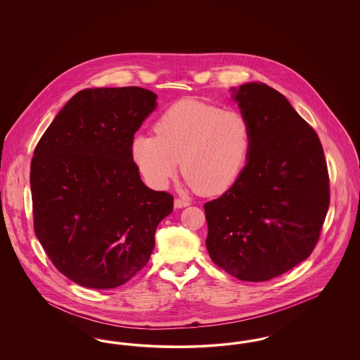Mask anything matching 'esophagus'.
<instances>
[{
	"label": "esophagus",
	"mask_w": 360,
	"mask_h": 360,
	"mask_svg": "<svg viewBox=\"0 0 360 360\" xmlns=\"http://www.w3.org/2000/svg\"><path fill=\"white\" fill-rule=\"evenodd\" d=\"M190 205V202L186 201V200H182V198H176L175 201H174V206L175 207H185V206Z\"/></svg>",
	"instance_id": "1"
}]
</instances>
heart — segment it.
Returning <instances> with one entry per match:
<instances>
[{
	"instance_id": "b5f03b06",
	"label": "heart",
	"mask_w": 360,
	"mask_h": 360,
	"mask_svg": "<svg viewBox=\"0 0 360 360\" xmlns=\"http://www.w3.org/2000/svg\"><path fill=\"white\" fill-rule=\"evenodd\" d=\"M154 131L156 136L134 139L132 155L155 188H166L181 163L188 188L202 195L223 194L239 179L252 147L245 115L190 98L170 105Z\"/></svg>"
}]
</instances>
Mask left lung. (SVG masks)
Returning a JSON list of instances; mask_svg holds the SVG:
<instances>
[{
  "instance_id": "obj_1",
  "label": "left lung",
  "mask_w": 360,
  "mask_h": 360,
  "mask_svg": "<svg viewBox=\"0 0 360 360\" xmlns=\"http://www.w3.org/2000/svg\"><path fill=\"white\" fill-rule=\"evenodd\" d=\"M252 125V147L239 179L204 205L206 248L228 274L264 282L314 250L329 207L321 141L283 94L266 84L233 89Z\"/></svg>"
}]
</instances>
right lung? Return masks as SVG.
I'll list each match as a JSON object with an SVG mask.
<instances>
[{
	"instance_id": "1",
	"label": "right lung",
	"mask_w": 360,
	"mask_h": 360,
	"mask_svg": "<svg viewBox=\"0 0 360 360\" xmlns=\"http://www.w3.org/2000/svg\"><path fill=\"white\" fill-rule=\"evenodd\" d=\"M156 108L137 86L78 91L40 137L31 162L36 238L53 266L89 289L124 285L148 263L174 197L147 188L132 143Z\"/></svg>"
}]
</instances>
